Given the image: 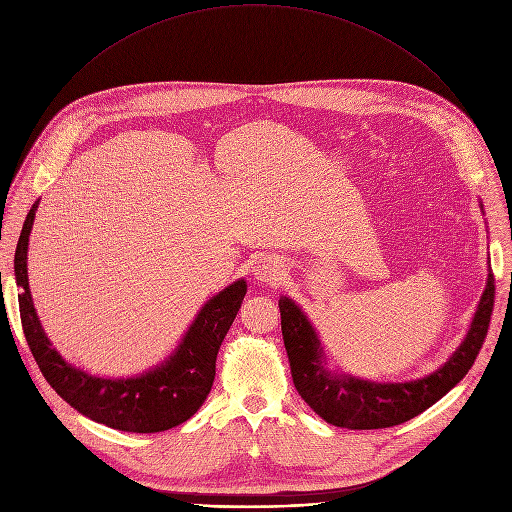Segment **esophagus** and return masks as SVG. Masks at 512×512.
<instances>
[{"label":"esophagus","instance_id":"1","mask_svg":"<svg viewBox=\"0 0 512 512\" xmlns=\"http://www.w3.org/2000/svg\"><path fill=\"white\" fill-rule=\"evenodd\" d=\"M255 275H257V280L273 284L277 280H282V265H277L275 261H269V259L259 261L255 267Z\"/></svg>","mask_w":512,"mask_h":512}]
</instances>
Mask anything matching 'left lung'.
I'll return each instance as SVG.
<instances>
[{
    "label": "left lung",
    "mask_w": 512,
    "mask_h": 512,
    "mask_svg": "<svg viewBox=\"0 0 512 512\" xmlns=\"http://www.w3.org/2000/svg\"><path fill=\"white\" fill-rule=\"evenodd\" d=\"M494 273L478 304L472 329L459 349L435 374L400 384H378L331 374L322 365V351L304 312L288 298H280L282 335L298 394L324 421L343 429H386L410 421L443 398L474 365L494 308Z\"/></svg>",
    "instance_id": "1"
}]
</instances>
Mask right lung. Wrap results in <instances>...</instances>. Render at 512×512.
Here are the masks:
<instances>
[{
    "mask_svg": "<svg viewBox=\"0 0 512 512\" xmlns=\"http://www.w3.org/2000/svg\"><path fill=\"white\" fill-rule=\"evenodd\" d=\"M36 208L38 204L30 208L24 220L14 257V271L16 284L20 286L18 304L22 331L44 380L75 410L91 421L118 431L159 433L188 421L198 412L212 388L218 349L241 308L247 284L239 280L204 304L188 335L183 337L181 345L165 365L128 380L89 376L69 365L51 347L32 306L26 251Z\"/></svg>",
    "mask_w": 512,
    "mask_h": 512,
    "instance_id": "add662e5",
    "label": "right lung"
}]
</instances>
